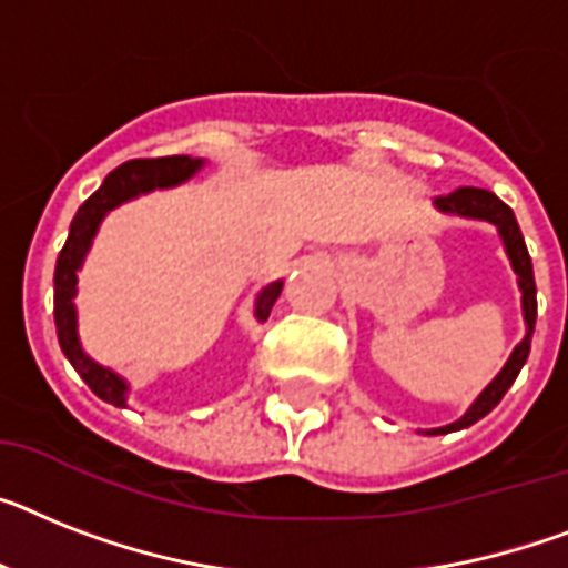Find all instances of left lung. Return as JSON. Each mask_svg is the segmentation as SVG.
Here are the masks:
<instances>
[{
    "label": "left lung",
    "instance_id": "1",
    "mask_svg": "<svg viewBox=\"0 0 568 568\" xmlns=\"http://www.w3.org/2000/svg\"><path fill=\"white\" fill-rule=\"evenodd\" d=\"M436 207L442 213H454V216H465V219H483V222H490V225H497L499 236H503L505 254L511 260L514 274L519 276V292H523V317H526V337L514 346L511 357L505 361V366L499 369V375L490 381L488 387L479 393L470 409L459 422L445 424V427H436V430H427L430 436H442V433H454V430H465L470 424H476L479 418H485L490 409L497 407L503 402V395L508 393L514 381H517L519 369L526 364L528 352H531V335H535V321H537V285H535V271H531V256H528L526 240H523V233H519L517 219H514V211L503 199L490 193V190L483 187H459L454 190L450 195H438Z\"/></svg>",
    "mask_w": 568,
    "mask_h": 568
}]
</instances>
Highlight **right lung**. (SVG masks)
Masks as SVG:
<instances>
[{
  "instance_id": "right-lung-1",
  "label": "right lung",
  "mask_w": 568,
  "mask_h": 568,
  "mask_svg": "<svg viewBox=\"0 0 568 568\" xmlns=\"http://www.w3.org/2000/svg\"><path fill=\"white\" fill-rule=\"evenodd\" d=\"M202 159H190V155H166V159H132L121 164L118 170L106 175V181L94 190L83 204H80L78 216L71 219L69 240L63 251L57 256L54 268V323L57 337H60V349L69 357V364L78 369L80 378L89 384L98 398L114 404V407H126V393L130 384L109 366H100L98 361L85 355L78 337V312H74V294H78V271L83 265L89 247H92L94 233L100 222L112 207H118L126 199H135L138 193H150L155 187H175L181 181H187L202 170ZM283 292V283L276 280L268 288H262L256 297V321H268L271 308L276 297Z\"/></svg>"
}]
</instances>
